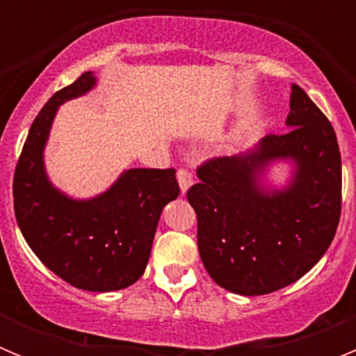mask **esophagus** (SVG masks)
I'll use <instances>...</instances> for the list:
<instances>
[{"label":"esophagus","mask_w":356,"mask_h":356,"mask_svg":"<svg viewBox=\"0 0 356 356\" xmlns=\"http://www.w3.org/2000/svg\"><path fill=\"white\" fill-rule=\"evenodd\" d=\"M176 178H178V184H180L181 193H187L188 187L193 185V175H191V171H187V169H178V172H176Z\"/></svg>","instance_id":"1"}]
</instances>
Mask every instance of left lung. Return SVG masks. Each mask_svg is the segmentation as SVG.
Returning <instances> with one entry per match:
<instances>
[{
	"mask_svg": "<svg viewBox=\"0 0 356 356\" xmlns=\"http://www.w3.org/2000/svg\"><path fill=\"white\" fill-rule=\"evenodd\" d=\"M289 131L205 162L187 200L197 248L219 287L262 296L294 284L326 253L341 217L342 168L332 122L292 83ZM291 161L285 188L265 185L273 163Z\"/></svg>",
	"mask_w": 356,
	"mask_h": 356,
	"instance_id": "obj_1",
	"label": "left lung"
}]
</instances>
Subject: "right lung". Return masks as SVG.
<instances>
[{"label":"right lung","instance_id":"obj_1","mask_svg":"<svg viewBox=\"0 0 356 356\" xmlns=\"http://www.w3.org/2000/svg\"><path fill=\"white\" fill-rule=\"evenodd\" d=\"M96 87L83 72L53 94L28 131L14 175V210L24 241L49 271L72 287L112 292L130 287L149 260L160 213L180 187L175 169H127L105 193L76 200L56 188L44 163L58 106Z\"/></svg>","mask_w":356,"mask_h":356}]
</instances>
